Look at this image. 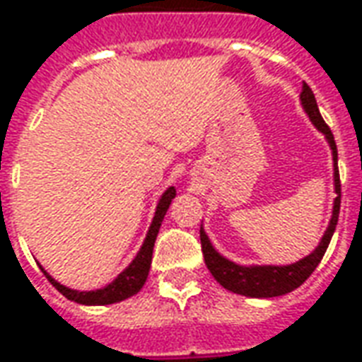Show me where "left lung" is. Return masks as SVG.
Segmentation results:
<instances>
[{
	"label": "left lung",
	"instance_id": "obj_1",
	"mask_svg": "<svg viewBox=\"0 0 362 362\" xmlns=\"http://www.w3.org/2000/svg\"><path fill=\"white\" fill-rule=\"evenodd\" d=\"M300 102L303 112L311 119V124L325 136L329 148H331V156H333V187H335V193H337L335 201H333V213H331L327 228H325L321 240L315 246V250H311L308 256H303L298 262L278 264V266L276 264H238V262L228 260L226 256H223L214 248L209 234L205 233V228L201 224V246H203L206 268L224 290L238 293V296H246V298H278V296H286L296 288H300L301 284L308 280L313 274V270L319 266V262H321L329 243H331V236L335 233V226H337L339 206H341V183H339L335 138H333L327 124L321 118L315 96H313V92L305 82H303V90L300 94Z\"/></svg>",
	"mask_w": 362,
	"mask_h": 362
}]
</instances>
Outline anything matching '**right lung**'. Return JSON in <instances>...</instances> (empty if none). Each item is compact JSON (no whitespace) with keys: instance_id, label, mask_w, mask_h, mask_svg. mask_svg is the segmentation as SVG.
<instances>
[{"instance_id":"right-lung-1","label":"right lung","mask_w":362,"mask_h":362,"mask_svg":"<svg viewBox=\"0 0 362 362\" xmlns=\"http://www.w3.org/2000/svg\"><path fill=\"white\" fill-rule=\"evenodd\" d=\"M175 195L177 189L173 185L167 187L165 191H163V195L159 197V201H157L156 213H153V218H151V224H149L148 234H146V238H144V244L139 246L138 254L134 256V260L129 262L128 266L119 272L114 280L110 281V284H106V286L98 288V290H72L69 286H64L61 281L54 280L41 264H39V268L43 270V274L47 276V280L51 281L52 286L61 291L66 300L76 301V303H81V305H110V303H118V301L128 300L132 296H136V293L144 288L146 280H148L157 233H159V228H161V223H163V218H165L167 209L171 205V201L175 199Z\"/></svg>"}]
</instances>
